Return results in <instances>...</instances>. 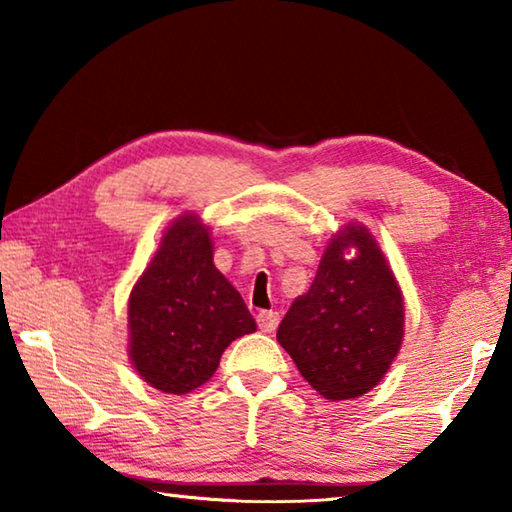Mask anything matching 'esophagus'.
I'll list each match as a JSON object with an SVG mask.
<instances>
[{"instance_id": "obj_1", "label": "esophagus", "mask_w": 512, "mask_h": 512, "mask_svg": "<svg viewBox=\"0 0 512 512\" xmlns=\"http://www.w3.org/2000/svg\"><path fill=\"white\" fill-rule=\"evenodd\" d=\"M257 325L262 332L271 334V332H275V327L280 325V314H277V311H259Z\"/></svg>"}]
</instances>
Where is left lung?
<instances>
[{"label":"left lung","mask_w":512,"mask_h":512,"mask_svg":"<svg viewBox=\"0 0 512 512\" xmlns=\"http://www.w3.org/2000/svg\"><path fill=\"white\" fill-rule=\"evenodd\" d=\"M402 341L404 296L393 268L366 225L345 223L309 291L282 318L277 343L318 395L341 402L372 391Z\"/></svg>","instance_id":"left-lung-1"}]
</instances>
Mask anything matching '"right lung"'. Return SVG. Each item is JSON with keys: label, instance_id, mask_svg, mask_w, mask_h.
<instances>
[{"label": "right lung", "instance_id": "obj_1", "mask_svg": "<svg viewBox=\"0 0 512 512\" xmlns=\"http://www.w3.org/2000/svg\"><path fill=\"white\" fill-rule=\"evenodd\" d=\"M241 293L214 266L210 225L180 214L128 296V359L146 384L169 395L196 391L239 336L255 332Z\"/></svg>", "mask_w": 512, "mask_h": 512}]
</instances>
